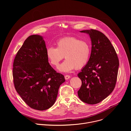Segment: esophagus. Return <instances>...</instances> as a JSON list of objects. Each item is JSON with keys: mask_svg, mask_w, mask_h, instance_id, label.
I'll list each match as a JSON object with an SVG mask.
<instances>
[{"mask_svg": "<svg viewBox=\"0 0 131 131\" xmlns=\"http://www.w3.org/2000/svg\"><path fill=\"white\" fill-rule=\"evenodd\" d=\"M70 78V76H69V75H66V76H65V79L66 80H68V79H69Z\"/></svg>", "mask_w": 131, "mask_h": 131, "instance_id": "esophagus-1", "label": "esophagus"}]
</instances>
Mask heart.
Wrapping results in <instances>:
<instances>
[{
  "mask_svg": "<svg viewBox=\"0 0 131 131\" xmlns=\"http://www.w3.org/2000/svg\"><path fill=\"white\" fill-rule=\"evenodd\" d=\"M57 45V48L48 47L46 54L50 63L54 66H58L65 56L66 60L59 66L60 71L69 72L75 68L80 69L88 62L91 47L88 42L75 37H67L58 41Z\"/></svg>",
  "mask_w": 131,
  "mask_h": 131,
  "instance_id": "1",
  "label": "heart"
}]
</instances>
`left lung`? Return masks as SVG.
I'll return each instance as SVG.
<instances>
[{
    "instance_id": "1",
    "label": "left lung",
    "mask_w": 131,
    "mask_h": 131,
    "mask_svg": "<svg viewBox=\"0 0 131 131\" xmlns=\"http://www.w3.org/2000/svg\"><path fill=\"white\" fill-rule=\"evenodd\" d=\"M80 32L89 35L92 48L88 62L78 74L82 81L78 94L82 102L96 104L113 91L117 81L119 60L114 47L104 34L95 29Z\"/></svg>"
}]
</instances>
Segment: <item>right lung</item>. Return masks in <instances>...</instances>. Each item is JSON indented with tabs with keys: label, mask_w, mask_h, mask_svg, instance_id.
Segmentation results:
<instances>
[{
	"label": "right lung",
	"mask_w": 131,
	"mask_h": 131,
	"mask_svg": "<svg viewBox=\"0 0 131 131\" xmlns=\"http://www.w3.org/2000/svg\"><path fill=\"white\" fill-rule=\"evenodd\" d=\"M43 37L29 36L18 51L13 65V82L22 100L32 109L45 110L55 103L64 76L51 66Z\"/></svg>",
	"instance_id": "add662e5"
}]
</instances>
